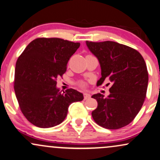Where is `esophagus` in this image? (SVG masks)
I'll list each match as a JSON object with an SVG mask.
<instances>
[{
  "instance_id": "1",
  "label": "esophagus",
  "mask_w": 160,
  "mask_h": 160,
  "mask_svg": "<svg viewBox=\"0 0 160 160\" xmlns=\"http://www.w3.org/2000/svg\"><path fill=\"white\" fill-rule=\"evenodd\" d=\"M83 98H84V100L89 99L90 98H91V95H90L89 94H88V93H84L83 94Z\"/></svg>"
}]
</instances>
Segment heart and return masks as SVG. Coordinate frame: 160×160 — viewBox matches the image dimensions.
I'll list each match as a JSON object with an SVG mask.
<instances>
[{
	"mask_svg": "<svg viewBox=\"0 0 160 160\" xmlns=\"http://www.w3.org/2000/svg\"><path fill=\"white\" fill-rule=\"evenodd\" d=\"M80 85L82 86H85V83H84L83 82H80Z\"/></svg>",
	"mask_w": 160,
	"mask_h": 160,
	"instance_id": "1",
	"label": "heart"
}]
</instances>
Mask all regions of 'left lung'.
<instances>
[{
  "instance_id": "8db88e82",
  "label": "left lung",
  "mask_w": 160,
  "mask_h": 160,
  "mask_svg": "<svg viewBox=\"0 0 160 160\" xmlns=\"http://www.w3.org/2000/svg\"><path fill=\"white\" fill-rule=\"evenodd\" d=\"M86 45L101 65L99 84L107 79L112 82L107 98L101 93L92 96L98 101L92 118L109 130L127 126L137 115L146 98L148 73L145 59L136 50L118 42L86 41Z\"/></svg>"
}]
</instances>
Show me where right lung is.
Listing matches in <instances>:
<instances>
[{
    "label": "right lung",
    "mask_w": 160,
    "mask_h": 160,
    "mask_svg": "<svg viewBox=\"0 0 160 160\" xmlns=\"http://www.w3.org/2000/svg\"><path fill=\"white\" fill-rule=\"evenodd\" d=\"M80 44L59 38H38L19 56L14 89L24 117L38 128H48L64 121L71 103L83 100L73 88L63 93L57 79L66 72L67 63Z\"/></svg>",
    "instance_id": "1"
}]
</instances>
